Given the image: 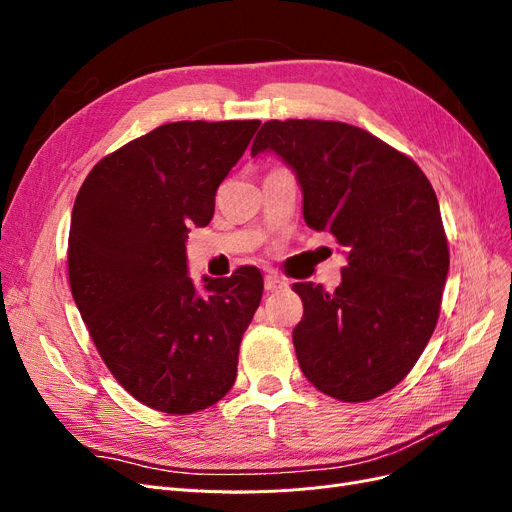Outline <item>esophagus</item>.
<instances>
[{"mask_svg":"<svg viewBox=\"0 0 512 512\" xmlns=\"http://www.w3.org/2000/svg\"><path fill=\"white\" fill-rule=\"evenodd\" d=\"M282 288H286V282L282 280L280 275H277V273H267L265 275V290L267 292H275V290H282Z\"/></svg>","mask_w":512,"mask_h":512,"instance_id":"obj_1","label":"esophagus"}]
</instances>
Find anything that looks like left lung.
Listing matches in <instances>:
<instances>
[{"mask_svg":"<svg viewBox=\"0 0 512 512\" xmlns=\"http://www.w3.org/2000/svg\"><path fill=\"white\" fill-rule=\"evenodd\" d=\"M262 151L294 170L307 226L348 254L335 292L292 286L303 301L292 331L301 371L350 404L391 391L440 316L448 243L436 192L414 160L342 121L271 119L252 143V156Z\"/></svg>","mask_w":512,"mask_h":512,"instance_id":"8db88e82","label":"left lung"}]
</instances>
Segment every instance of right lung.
<instances>
[{"mask_svg":"<svg viewBox=\"0 0 512 512\" xmlns=\"http://www.w3.org/2000/svg\"><path fill=\"white\" fill-rule=\"evenodd\" d=\"M260 126L175 121L108 153L74 200L68 277L115 380L166 414L205 410L232 389L239 346L262 297L256 267L188 275L185 237L207 226L215 192Z\"/></svg>","mask_w":512,"mask_h":512,"instance_id":"1","label":"right lung"}]
</instances>
